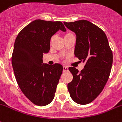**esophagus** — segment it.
I'll list each match as a JSON object with an SVG mask.
<instances>
[{
  "label": "esophagus",
  "instance_id": "1",
  "mask_svg": "<svg viewBox=\"0 0 122 122\" xmlns=\"http://www.w3.org/2000/svg\"><path fill=\"white\" fill-rule=\"evenodd\" d=\"M63 71H68V68L66 67V66H63Z\"/></svg>",
  "mask_w": 122,
  "mask_h": 122
}]
</instances>
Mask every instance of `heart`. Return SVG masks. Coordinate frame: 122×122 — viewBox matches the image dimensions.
Wrapping results in <instances>:
<instances>
[{
	"mask_svg": "<svg viewBox=\"0 0 122 122\" xmlns=\"http://www.w3.org/2000/svg\"><path fill=\"white\" fill-rule=\"evenodd\" d=\"M73 34L71 33V32H68V33H66V34H65V36H64V39H66L68 38V37H71V36H73ZM52 39V38L51 39V40Z\"/></svg>",
	"mask_w": 122,
	"mask_h": 122,
	"instance_id": "heart-1",
	"label": "heart"
}]
</instances>
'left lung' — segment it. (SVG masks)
I'll use <instances>...</instances> for the list:
<instances>
[{"label": "left lung", "mask_w": 122, "mask_h": 122, "mask_svg": "<svg viewBox=\"0 0 122 122\" xmlns=\"http://www.w3.org/2000/svg\"><path fill=\"white\" fill-rule=\"evenodd\" d=\"M67 28L76 34L75 56L85 62L79 71L69 68L73 80L68 84L70 97L76 103L86 105L95 100L107 82L113 63V54L105 33L86 20L64 22Z\"/></svg>", "instance_id": "left-lung-1"}]
</instances>
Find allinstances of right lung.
<instances>
[{"label":"right lung","instance_id":"obj_1","mask_svg":"<svg viewBox=\"0 0 122 122\" xmlns=\"http://www.w3.org/2000/svg\"><path fill=\"white\" fill-rule=\"evenodd\" d=\"M59 30L66 31L60 21L37 19L24 27L15 41L12 64L15 77L24 95L36 105L46 106L54 99L63 72L60 64L42 63L50 49V41Z\"/></svg>","mask_w":122,"mask_h":122}]
</instances>
